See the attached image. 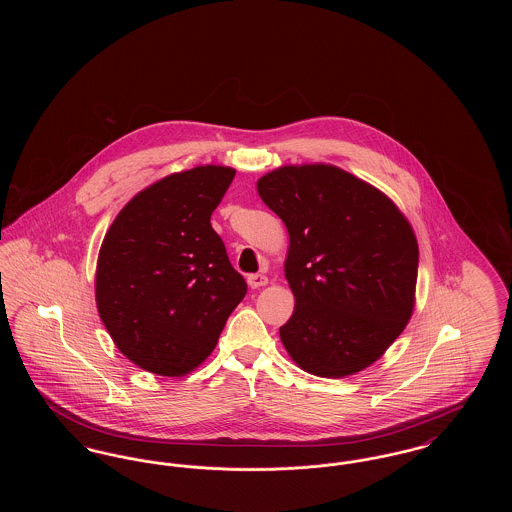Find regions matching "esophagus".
I'll return each mask as SVG.
<instances>
[{"label": "esophagus", "mask_w": 512, "mask_h": 512, "mask_svg": "<svg viewBox=\"0 0 512 512\" xmlns=\"http://www.w3.org/2000/svg\"><path fill=\"white\" fill-rule=\"evenodd\" d=\"M247 284H249L251 290H257V288L267 286L268 278L265 274H249V276H247Z\"/></svg>", "instance_id": "obj_1"}]
</instances>
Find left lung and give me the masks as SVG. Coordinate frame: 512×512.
I'll return each instance as SVG.
<instances>
[{"label": "left lung", "mask_w": 512, "mask_h": 512, "mask_svg": "<svg viewBox=\"0 0 512 512\" xmlns=\"http://www.w3.org/2000/svg\"><path fill=\"white\" fill-rule=\"evenodd\" d=\"M257 192L290 234L295 311L280 328L293 361L322 378L355 374L405 330L418 244L390 197L332 165L282 167Z\"/></svg>", "instance_id": "8db88e82"}]
</instances>
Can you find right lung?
I'll return each mask as SVG.
<instances>
[{"label": "right lung", "mask_w": 512, "mask_h": 512, "mask_svg": "<svg viewBox=\"0 0 512 512\" xmlns=\"http://www.w3.org/2000/svg\"><path fill=\"white\" fill-rule=\"evenodd\" d=\"M234 174L217 165L171 174L132 197L105 234L99 317L122 355L153 374L201 365L247 293L211 226Z\"/></svg>", "instance_id": "add662e5"}]
</instances>
